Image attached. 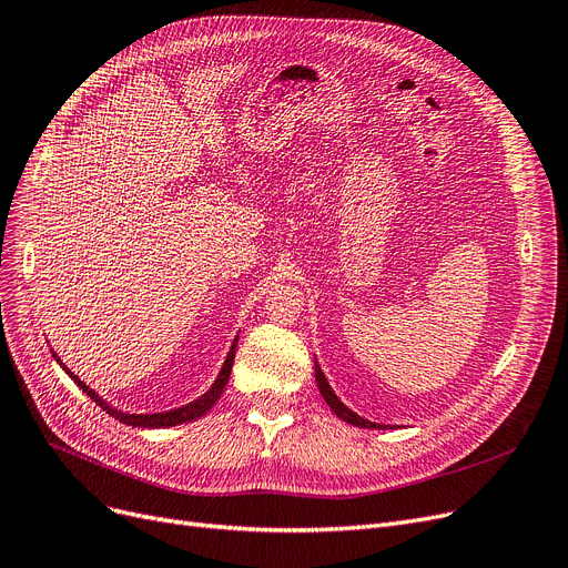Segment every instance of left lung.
Segmentation results:
<instances>
[{
  "mask_svg": "<svg viewBox=\"0 0 568 568\" xmlns=\"http://www.w3.org/2000/svg\"><path fill=\"white\" fill-rule=\"evenodd\" d=\"M315 381H317V387H320V394H323V399L327 402V406L341 417V420H345V423H351V425H355V427H383V425H374V423H368V420H362L359 415H355L351 408H345L341 402H338V397L336 394L332 392V387H329V383H327V378H325V374L320 372V366L315 364Z\"/></svg>",
  "mask_w": 568,
  "mask_h": 568,
  "instance_id": "obj_1",
  "label": "left lung"
}]
</instances>
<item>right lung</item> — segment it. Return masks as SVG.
Wrapping results in <instances>:
<instances>
[{"mask_svg": "<svg viewBox=\"0 0 568 568\" xmlns=\"http://www.w3.org/2000/svg\"><path fill=\"white\" fill-rule=\"evenodd\" d=\"M234 353H236V343L232 345V351H230V355H227V359H225V366H223V372H220V376H217V381L213 383V387L204 394V397H200L196 402H192V404H187V406H183V408H176V410H166V413H153V415H130V413H120V410H115V408H111L106 402H102L100 397H97V394L83 383V381H79L77 376H73L69 368L64 366V372L73 378V383H77L88 397L94 402V404H100L109 415H113L115 420H120V423H125V425H132V427H174V425H183V423H190V420H196V417H202L217 399H220V394H223V389H225V385H227V381H230V374H232V366H234ZM55 359H58V355H53ZM60 362V359H58Z\"/></svg>", "mask_w": 568, "mask_h": 568, "instance_id": "1", "label": "right lung"}]
</instances>
